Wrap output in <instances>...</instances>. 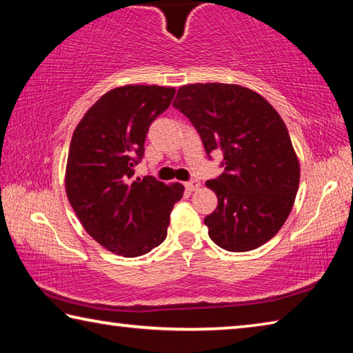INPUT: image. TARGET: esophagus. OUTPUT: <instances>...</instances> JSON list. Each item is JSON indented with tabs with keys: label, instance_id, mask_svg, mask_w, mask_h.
Returning a JSON list of instances; mask_svg holds the SVG:
<instances>
[{
	"label": "esophagus",
	"instance_id": "esophagus-1",
	"mask_svg": "<svg viewBox=\"0 0 353 353\" xmlns=\"http://www.w3.org/2000/svg\"><path fill=\"white\" fill-rule=\"evenodd\" d=\"M201 187V182L199 181H190V182H185V188L190 190V191H194Z\"/></svg>",
	"mask_w": 353,
	"mask_h": 353
}]
</instances>
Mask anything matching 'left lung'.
<instances>
[{
	"label": "left lung",
	"instance_id": "1",
	"mask_svg": "<svg viewBox=\"0 0 353 353\" xmlns=\"http://www.w3.org/2000/svg\"><path fill=\"white\" fill-rule=\"evenodd\" d=\"M172 105L198 130L205 152L223 151L224 172L207 181L218 207L205 216L219 248L248 252L285 224L301 179L283 119L268 101L236 83H188Z\"/></svg>",
	"mask_w": 353,
	"mask_h": 353
}]
</instances>
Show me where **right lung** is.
<instances>
[{"mask_svg":"<svg viewBox=\"0 0 353 353\" xmlns=\"http://www.w3.org/2000/svg\"><path fill=\"white\" fill-rule=\"evenodd\" d=\"M176 90L124 85L103 94L77 124L65 171L67 198L83 229L113 254L139 256L166 238L183 185L134 176L149 126Z\"/></svg>","mask_w":353,"mask_h":353,"instance_id":"right-lung-1","label":"right lung"}]
</instances>
